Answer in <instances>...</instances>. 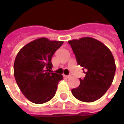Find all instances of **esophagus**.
I'll list each match as a JSON object with an SVG mask.
<instances>
[{
	"label": "esophagus",
	"instance_id": "obj_1",
	"mask_svg": "<svg viewBox=\"0 0 124 124\" xmlns=\"http://www.w3.org/2000/svg\"><path fill=\"white\" fill-rule=\"evenodd\" d=\"M64 78H71V76L70 75H64Z\"/></svg>",
	"mask_w": 124,
	"mask_h": 124
}]
</instances>
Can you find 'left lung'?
Here are the masks:
<instances>
[{
	"instance_id": "1",
	"label": "left lung",
	"mask_w": 124,
	"mask_h": 124,
	"mask_svg": "<svg viewBox=\"0 0 124 124\" xmlns=\"http://www.w3.org/2000/svg\"><path fill=\"white\" fill-rule=\"evenodd\" d=\"M78 65L86 74L80 84L72 90L76 98L84 102L98 100L111 86L116 72V64L109 49L91 37L69 40Z\"/></svg>"
}]
</instances>
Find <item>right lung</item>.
Here are the masks:
<instances>
[{"mask_svg": "<svg viewBox=\"0 0 124 124\" xmlns=\"http://www.w3.org/2000/svg\"><path fill=\"white\" fill-rule=\"evenodd\" d=\"M63 41L38 38L23 47L16 56L14 75L20 91L28 100L40 104L55 95L63 76L52 72V57Z\"/></svg>", "mask_w": 124, "mask_h": 124, "instance_id": "1", "label": "right lung"}]
</instances>
